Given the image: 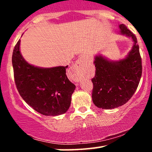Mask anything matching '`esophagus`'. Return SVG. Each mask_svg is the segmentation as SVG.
Instances as JSON below:
<instances>
[{
	"label": "esophagus",
	"instance_id": "esophagus-1",
	"mask_svg": "<svg viewBox=\"0 0 152 152\" xmlns=\"http://www.w3.org/2000/svg\"><path fill=\"white\" fill-rule=\"evenodd\" d=\"M85 64H86V56L84 55H81L79 56V58L77 59L75 64L73 66V71H75L76 73H78V75L76 76V80L79 81L81 78V73L83 71V68L85 66Z\"/></svg>",
	"mask_w": 152,
	"mask_h": 152
}]
</instances>
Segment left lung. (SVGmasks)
<instances>
[{
    "mask_svg": "<svg viewBox=\"0 0 152 152\" xmlns=\"http://www.w3.org/2000/svg\"><path fill=\"white\" fill-rule=\"evenodd\" d=\"M118 34L133 41L125 58L112 61L102 54L94 56L96 74L91 79L92 100L100 109H115L126 104L135 93L142 76V58L135 35L124 24L119 25Z\"/></svg>",
    "mask_w": 152,
    "mask_h": 152,
    "instance_id": "obj_1",
    "label": "left lung"
}]
</instances>
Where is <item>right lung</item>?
<instances>
[{
    "label": "right lung",
    "instance_id": "obj_1",
    "mask_svg": "<svg viewBox=\"0 0 152 152\" xmlns=\"http://www.w3.org/2000/svg\"><path fill=\"white\" fill-rule=\"evenodd\" d=\"M20 40L12 56L14 79L19 94L35 111L45 116L65 114L76 86L66 76V66L42 68L28 63L20 50Z\"/></svg>",
    "mask_w": 152,
    "mask_h": 152
}]
</instances>
